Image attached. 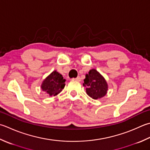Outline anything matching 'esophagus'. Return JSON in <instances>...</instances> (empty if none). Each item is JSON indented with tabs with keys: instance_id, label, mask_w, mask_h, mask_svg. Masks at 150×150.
Returning <instances> with one entry per match:
<instances>
[{
	"instance_id": "esophagus-1",
	"label": "esophagus",
	"mask_w": 150,
	"mask_h": 150,
	"mask_svg": "<svg viewBox=\"0 0 150 150\" xmlns=\"http://www.w3.org/2000/svg\"><path fill=\"white\" fill-rule=\"evenodd\" d=\"M75 80H77V81H81V78H80V77H79V76H78V77L77 78H75Z\"/></svg>"
}]
</instances>
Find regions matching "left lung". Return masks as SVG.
I'll return each instance as SVG.
<instances>
[{
	"instance_id": "left-lung-1",
	"label": "left lung",
	"mask_w": 150,
	"mask_h": 150,
	"mask_svg": "<svg viewBox=\"0 0 150 150\" xmlns=\"http://www.w3.org/2000/svg\"><path fill=\"white\" fill-rule=\"evenodd\" d=\"M83 86H86V93L92 99H100L107 93L108 84L107 81L95 69L90 70L88 73L86 75Z\"/></svg>"
}]
</instances>
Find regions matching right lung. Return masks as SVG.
<instances>
[{"mask_svg":"<svg viewBox=\"0 0 150 150\" xmlns=\"http://www.w3.org/2000/svg\"><path fill=\"white\" fill-rule=\"evenodd\" d=\"M65 82L66 79H64L62 75L55 70L44 79L41 88L49 96H55L64 89Z\"/></svg>","mask_w":150,"mask_h":150,"instance_id":"1","label":"right lung"}]
</instances>
